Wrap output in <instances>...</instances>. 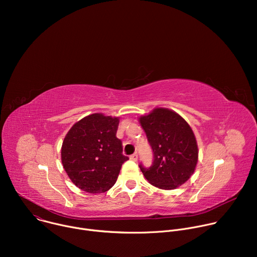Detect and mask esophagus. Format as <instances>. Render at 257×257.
Masks as SVG:
<instances>
[{
	"instance_id": "34e87169",
	"label": "esophagus",
	"mask_w": 257,
	"mask_h": 257,
	"mask_svg": "<svg viewBox=\"0 0 257 257\" xmlns=\"http://www.w3.org/2000/svg\"><path fill=\"white\" fill-rule=\"evenodd\" d=\"M130 159L132 160V161H134V162H136L137 160H138V156L136 155V154H133L132 156H130Z\"/></svg>"
}]
</instances>
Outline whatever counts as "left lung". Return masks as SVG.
<instances>
[{"label": "left lung", "mask_w": 257, "mask_h": 257, "mask_svg": "<svg viewBox=\"0 0 257 257\" xmlns=\"http://www.w3.org/2000/svg\"><path fill=\"white\" fill-rule=\"evenodd\" d=\"M138 122L154 152V164L139 166L150 184L163 190H173L193 175L198 162V146L192 128L173 109L155 107Z\"/></svg>", "instance_id": "1"}]
</instances>
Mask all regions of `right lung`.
<instances>
[{
	"label": "right lung",
	"mask_w": 257,
	"mask_h": 257,
	"mask_svg": "<svg viewBox=\"0 0 257 257\" xmlns=\"http://www.w3.org/2000/svg\"><path fill=\"white\" fill-rule=\"evenodd\" d=\"M120 117L88 115L67 132L61 149L65 172L79 189L96 194L111 189L128 160L116 137Z\"/></svg>",
	"instance_id": "right-lung-1"
}]
</instances>
